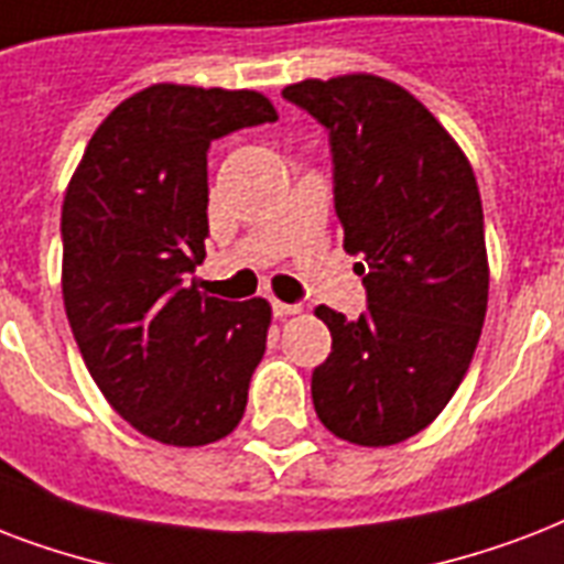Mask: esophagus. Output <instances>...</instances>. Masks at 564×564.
Wrapping results in <instances>:
<instances>
[{"mask_svg": "<svg viewBox=\"0 0 564 564\" xmlns=\"http://www.w3.org/2000/svg\"><path fill=\"white\" fill-rule=\"evenodd\" d=\"M270 308H273V314H276V317H288V314L300 312V305L282 303V300H270Z\"/></svg>", "mask_w": 564, "mask_h": 564, "instance_id": "34e87169", "label": "esophagus"}]
</instances>
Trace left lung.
<instances>
[{"mask_svg":"<svg viewBox=\"0 0 564 564\" xmlns=\"http://www.w3.org/2000/svg\"><path fill=\"white\" fill-rule=\"evenodd\" d=\"M282 96L329 132L335 214L368 294L356 321L314 312L332 332L312 373L314 412L338 438L388 447L438 417L477 350L488 305L477 178L394 82L305 78Z\"/></svg>","mask_w":564,"mask_h":564,"instance_id":"obj_1","label":"left lung"}]
</instances>
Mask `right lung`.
<instances>
[{
    "instance_id": "add662e5",
    "label": "right lung",
    "mask_w": 564,
    "mask_h": 564,
    "mask_svg": "<svg viewBox=\"0 0 564 564\" xmlns=\"http://www.w3.org/2000/svg\"><path fill=\"white\" fill-rule=\"evenodd\" d=\"M276 123L256 90L152 85L105 117L61 208L64 308L90 377L173 447L229 435L264 356V300L203 296L212 141Z\"/></svg>"
}]
</instances>
